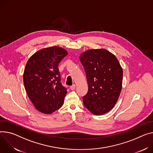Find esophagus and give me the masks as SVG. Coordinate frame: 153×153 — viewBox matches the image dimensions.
<instances>
[{"instance_id":"obj_1","label":"esophagus","mask_w":153,"mask_h":153,"mask_svg":"<svg viewBox=\"0 0 153 153\" xmlns=\"http://www.w3.org/2000/svg\"><path fill=\"white\" fill-rule=\"evenodd\" d=\"M75 88H76V85H75V84H74V85H73L72 86L70 87V88H71V90H74L75 89Z\"/></svg>"}]
</instances>
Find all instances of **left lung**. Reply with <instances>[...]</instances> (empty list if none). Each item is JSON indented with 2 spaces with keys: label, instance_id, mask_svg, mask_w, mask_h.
<instances>
[{
  "label": "left lung",
  "instance_id": "obj_1",
  "mask_svg": "<svg viewBox=\"0 0 153 153\" xmlns=\"http://www.w3.org/2000/svg\"><path fill=\"white\" fill-rule=\"evenodd\" d=\"M88 85L83 97L85 107L96 115L105 114L116 104L122 88L123 69L115 55L105 49H90L82 53Z\"/></svg>",
  "mask_w": 153,
  "mask_h": 153
}]
</instances>
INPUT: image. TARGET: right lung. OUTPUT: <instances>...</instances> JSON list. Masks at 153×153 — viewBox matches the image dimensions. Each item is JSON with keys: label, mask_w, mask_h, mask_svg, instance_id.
<instances>
[{"label": "right lung", "mask_w": 153, "mask_h": 153, "mask_svg": "<svg viewBox=\"0 0 153 153\" xmlns=\"http://www.w3.org/2000/svg\"><path fill=\"white\" fill-rule=\"evenodd\" d=\"M68 52L59 46L41 49L29 58L23 74L26 93L39 112L51 114L60 108L67 93L60 82L59 64Z\"/></svg>", "instance_id": "right-lung-1"}]
</instances>
